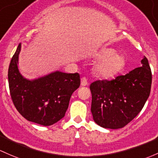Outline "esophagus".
I'll use <instances>...</instances> for the list:
<instances>
[{
	"label": "esophagus",
	"instance_id": "34e87169",
	"mask_svg": "<svg viewBox=\"0 0 158 158\" xmlns=\"http://www.w3.org/2000/svg\"><path fill=\"white\" fill-rule=\"evenodd\" d=\"M81 85L82 86H88L89 85V82H88L87 79L85 77H83L81 79Z\"/></svg>",
	"mask_w": 158,
	"mask_h": 158
}]
</instances>
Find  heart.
Returning a JSON list of instances; mask_svg holds the SVG:
<instances>
[{
	"instance_id": "obj_1",
	"label": "heart",
	"mask_w": 158,
	"mask_h": 158,
	"mask_svg": "<svg viewBox=\"0 0 158 158\" xmlns=\"http://www.w3.org/2000/svg\"><path fill=\"white\" fill-rule=\"evenodd\" d=\"M101 58H104L98 64L96 71L101 77H112L119 72L123 64V59L112 48H107L102 51L100 54Z\"/></svg>"
}]
</instances>
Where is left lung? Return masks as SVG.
I'll return each instance as SVG.
<instances>
[{
    "instance_id": "obj_1",
    "label": "left lung",
    "mask_w": 158,
    "mask_h": 158,
    "mask_svg": "<svg viewBox=\"0 0 158 158\" xmlns=\"http://www.w3.org/2000/svg\"><path fill=\"white\" fill-rule=\"evenodd\" d=\"M141 64L142 66L125 76L91 84V111L98 125L107 129H120L143 108L150 95L152 71L145 56Z\"/></svg>"
}]
</instances>
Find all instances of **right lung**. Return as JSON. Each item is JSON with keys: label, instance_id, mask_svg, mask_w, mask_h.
<instances>
[{"label": "right lung", "instance_id": "obj_1", "mask_svg": "<svg viewBox=\"0 0 158 158\" xmlns=\"http://www.w3.org/2000/svg\"><path fill=\"white\" fill-rule=\"evenodd\" d=\"M21 43L13 56L8 69L11 98L24 118L42 126H51L65 116L70 98L80 85L79 74L54 71L28 79L19 69Z\"/></svg>", "mask_w": 158, "mask_h": 158}]
</instances>
